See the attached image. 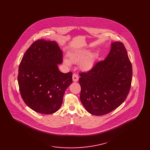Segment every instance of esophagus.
Listing matches in <instances>:
<instances>
[{"label":"esophagus","mask_w":150,"mask_h":150,"mask_svg":"<svg viewBox=\"0 0 150 150\" xmlns=\"http://www.w3.org/2000/svg\"><path fill=\"white\" fill-rule=\"evenodd\" d=\"M79 78V77L78 75L76 74H73V75H72V80H73L74 81H75H75H78Z\"/></svg>","instance_id":"esophagus-1"}]
</instances>
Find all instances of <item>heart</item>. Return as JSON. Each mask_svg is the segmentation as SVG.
Wrapping results in <instances>:
<instances>
[{
  "label": "heart",
  "instance_id": "heart-1",
  "mask_svg": "<svg viewBox=\"0 0 150 150\" xmlns=\"http://www.w3.org/2000/svg\"><path fill=\"white\" fill-rule=\"evenodd\" d=\"M90 51L88 50H81L72 51L69 53V58L72 63H78L79 66L83 70H88L92 68L96 60L97 55L95 53H92L88 55ZM65 64L70 66L71 62L69 59H64Z\"/></svg>",
  "mask_w": 150,
  "mask_h": 150
}]
</instances>
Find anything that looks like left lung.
<instances>
[{
	"mask_svg": "<svg viewBox=\"0 0 150 150\" xmlns=\"http://www.w3.org/2000/svg\"><path fill=\"white\" fill-rule=\"evenodd\" d=\"M132 74V65L124 44L112 43L105 59L79 74L80 98L86 110L100 116L120 106L129 93Z\"/></svg>",
	"mask_w": 150,
	"mask_h": 150,
	"instance_id": "left-lung-1",
	"label": "left lung"
}]
</instances>
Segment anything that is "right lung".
<instances>
[{
	"label": "right lung",
	"mask_w": 150,
	"mask_h": 150,
	"mask_svg": "<svg viewBox=\"0 0 150 150\" xmlns=\"http://www.w3.org/2000/svg\"><path fill=\"white\" fill-rule=\"evenodd\" d=\"M62 52L53 41L38 39L25 53L19 66L18 83L22 98L30 108L51 114L60 108L72 73L59 71Z\"/></svg>",
	"instance_id": "obj_1"
}]
</instances>
